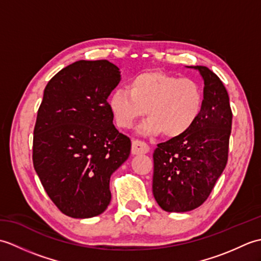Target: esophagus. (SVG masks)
<instances>
[{"label":"esophagus","mask_w":261,"mask_h":261,"mask_svg":"<svg viewBox=\"0 0 261 261\" xmlns=\"http://www.w3.org/2000/svg\"><path fill=\"white\" fill-rule=\"evenodd\" d=\"M149 151V146L145 141L141 140H135L132 142V149L131 152L132 154H141V153H147Z\"/></svg>","instance_id":"esophagus-1"}]
</instances>
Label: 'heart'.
I'll return each mask as SVG.
<instances>
[{
    "mask_svg": "<svg viewBox=\"0 0 261 261\" xmlns=\"http://www.w3.org/2000/svg\"><path fill=\"white\" fill-rule=\"evenodd\" d=\"M203 101L202 87L197 82L153 70L132 77L127 90L115 88L108 103L121 129H130L147 113L149 118L139 126L141 135L156 136L164 132L166 137L177 138L195 124Z\"/></svg>",
    "mask_w": 261,
    "mask_h": 261,
    "instance_id": "1",
    "label": "heart"
}]
</instances>
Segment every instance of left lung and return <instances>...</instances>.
<instances>
[{"label": "left lung", "instance_id": "left-lung-1", "mask_svg": "<svg viewBox=\"0 0 261 261\" xmlns=\"http://www.w3.org/2000/svg\"><path fill=\"white\" fill-rule=\"evenodd\" d=\"M204 81L201 115L185 135L158 143L153 151L152 193L167 212L202 205L228 162L232 111L223 83L205 66H191Z\"/></svg>", "mask_w": 261, "mask_h": 261}]
</instances>
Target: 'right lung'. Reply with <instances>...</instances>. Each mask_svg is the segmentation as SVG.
Here are the masks:
<instances>
[{"instance_id": "add662e5", "label": "right lung", "mask_w": 261, "mask_h": 261, "mask_svg": "<svg viewBox=\"0 0 261 261\" xmlns=\"http://www.w3.org/2000/svg\"><path fill=\"white\" fill-rule=\"evenodd\" d=\"M121 80L108 60H79L48 82L33 130V167L54 204L74 219L103 213L110 178L131 141L113 124L108 97Z\"/></svg>"}]
</instances>
